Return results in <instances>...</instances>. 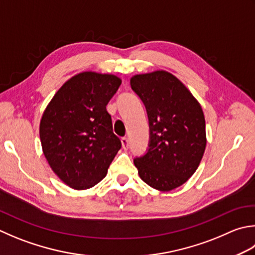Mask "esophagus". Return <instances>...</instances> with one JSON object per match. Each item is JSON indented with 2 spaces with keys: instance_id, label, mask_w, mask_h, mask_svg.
<instances>
[{
  "instance_id": "esophagus-1",
  "label": "esophagus",
  "mask_w": 255,
  "mask_h": 255,
  "mask_svg": "<svg viewBox=\"0 0 255 255\" xmlns=\"http://www.w3.org/2000/svg\"><path fill=\"white\" fill-rule=\"evenodd\" d=\"M122 144H123V148L125 149V150H126V149H128V148H129V141H128V138H126V137L122 138Z\"/></svg>"
}]
</instances>
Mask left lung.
<instances>
[{
    "label": "left lung",
    "mask_w": 255,
    "mask_h": 255,
    "mask_svg": "<svg viewBox=\"0 0 255 255\" xmlns=\"http://www.w3.org/2000/svg\"><path fill=\"white\" fill-rule=\"evenodd\" d=\"M130 86L146 107L150 141L133 160L139 177L159 191H170L196 172L206 150V121L190 91L166 71L134 75Z\"/></svg>",
    "instance_id": "8db88e82"
}]
</instances>
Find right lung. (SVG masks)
Masks as SVG:
<instances>
[{
	"mask_svg": "<svg viewBox=\"0 0 255 255\" xmlns=\"http://www.w3.org/2000/svg\"><path fill=\"white\" fill-rule=\"evenodd\" d=\"M121 84L112 74L79 73L58 89L43 113L39 138L44 156L75 190L103 180L122 147L106 109Z\"/></svg>",
	"mask_w": 255,
	"mask_h": 255,
	"instance_id": "obj_1",
	"label": "right lung"
}]
</instances>
